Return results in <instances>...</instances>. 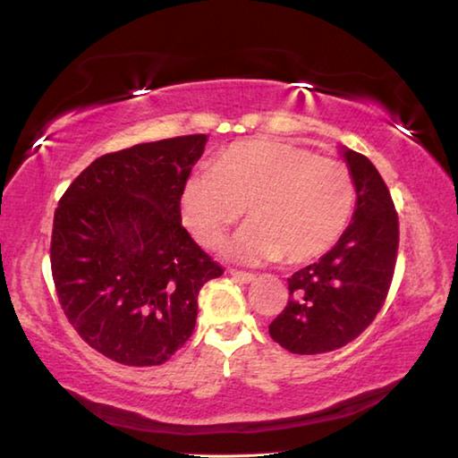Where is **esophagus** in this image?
<instances>
[{
  "mask_svg": "<svg viewBox=\"0 0 458 458\" xmlns=\"http://www.w3.org/2000/svg\"><path fill=\"white\" fill-rule=\"evenodd\" d=\"M230 275L236 278L240 283H252L254 281V275L252 273H244V270H236V268H230Z\"/></svg>",
  "mask_w": 458,
  "mask_h": 458,
  "instance_id": "34e87169",
  "label": "esophagus"
}]
</instances>
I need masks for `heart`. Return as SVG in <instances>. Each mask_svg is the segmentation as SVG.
<instances>
[{
  "label": "heart",
  "instance_id": "heart-1",
  "mask_svg": "<svg viewBox=\"0 0 458 458\" xmlns=\"http://www.w3.org/2000/svg\"><path fill=\"white\" fill-rule=\"evenodd\" d=\"M358 191L341 161L305 147L238 141L222 149L210 172L193 174L182 190V216L199 244L212 248L240 220L250 224L228 246L244 262H307L337 242L350 224Z\"/></svg>",
  "mask_w": 458,
  "mask_h": 458
}]
</instances>
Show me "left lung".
<instances>
[{
  "mask_svg": "<svg viewBox=\"0 0 458 458\" xmlns=\"http://www.w3.org/2000/svg\"><path fill=\"white\" fill-rule=\"evenodd\" d=\"M358 191L353 220L337 244L289 278V303L268 325L286 352H335L376 319L396 268L400 226L386 182L358 151L344 149Z\"/></svg>",
  "mask_w": 458,
  "mask_h": 458,
  "instance_id": "8db88e82",
  "label": "left lung"
}]
</instances>
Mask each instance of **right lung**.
Here are the masks:
<instances>
[{
  "mask_svg": "<svg viewBox=\"0 0 458 458\" xmlns=\"http://www.w3.org/2000/svg\"><path fill=\"white\" fill-rule=\"evenodd\" d=\"M206 135L92 161L54 212L52 278L74 331L123 366H161L190 339L198 293L224 268L182 226V190Z\"/></svg>",
  "mask_w": 458,
  "mask_h": 458,
  "instance_id": "obj_1",
  "label": "right lung"
}]
</instances>
